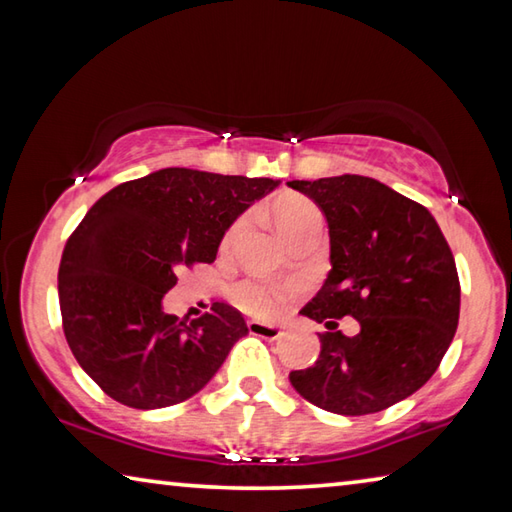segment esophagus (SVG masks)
<instances>
[{
	"mask_svg": "<svg viewBox=\"0 0 512 512\" xmlns=\"http://www.w3.org/2000/svg\"><path fill=\"white\" fill-rule=\"evenodd\" d=\"M248 332L253 336H262V339H268V341H277L282 336V329L277 325L257 323V320H248Z\"/></svg>",
	"mask_w": 512,
	"mask_h": 512,
	"instance_id": "1",
	"label": "esophagus"
}]
</instances>
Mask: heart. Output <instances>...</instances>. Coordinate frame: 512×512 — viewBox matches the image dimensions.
<instances>
[{"mask_svg": "<svg viewBox=\"0 0 512 512\" xmlns=\"http://www.w3.org/2000/svg\"><path fill=\"white\" fill-rule=\"evenodd\" d=\"M268 216L275 223V228L282 232V237L289 241L296 239L298 235L307 230L320 228V210L311 198L296 194V192H282L277 194L266 207ZM246 219H237L230 225L228 232L223 235L221 248L230 250L235 244L241 228H244ZM293 289L287 284H273L266 280H241L232 287V300L246 311L250 316H273L284 302L291 298Z\"/></svg>", "mask_w": 512, "mask_h": 512, "instance_id": "heart-1", "label": "heart"}]
</instances>
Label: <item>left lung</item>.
Listing matches in <instances>:
<instances>
[{"instance_id":"8db88e82","label":"left lung","mask_w":512,"mask_h":512,"mask_svg":"<svg viewBox=\"0 0 512 512\" xmlns=\"http://www.w3.org/2000/svg\"><path fill=\"white\" fill-rule=\"evenodd\" d=\"M323 210L329 271L300 309L332 332L314 366L291 370V386L318 409L368 415L406 400L431 379L452 343L461 284L447 239L427 207L375 178L291 180ZM343 315L362 332L345 337Z\"/></svg>"}]
</instances>
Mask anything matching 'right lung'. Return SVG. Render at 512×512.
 <instances>
[{"label":"right lung","instance_id":"right-lung-1","mask_svg":"<svg viewBox=\"0 0 512 512\" xmlns=\"http://www.w3.org/2000/svg\"><path fill=\"white\" fill-rule=\"evenodd\" d=\"M280 185L171 167L101 196L67 239L58 268L63 332L79 366L131 409L185 402L210 381L246 320L214 302L192 323L164 314L178 271L212 264L225 230Z\"/></svg>","mask_w":512,"mask_h":512}]
</instances>
